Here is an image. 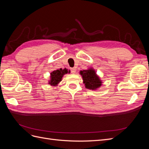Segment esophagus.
I'll list each match as a JSON object with an SVG mask.
<instances>
[{"label": "esophagus", "instance_id": "esophagus-1", "mask_svg": "<svg viewBox=\"0 0 149 149\" xmlns=\"http://www.w3.org/2000/svg\"><path fill=\"white\" fill-rule=\"evenodd\" d=\"M71 73H73V74H74L76 73V69L74 68H71Z\"/></svg>", "mask_w": 149, "mask_h": 149}]
</instances>
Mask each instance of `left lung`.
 <instances>
[{"mask_svg": "<svg viewBox=\"0 0 149 149\" xmlns=\"http://www.w3.org/2000/svg\"><path fill=\"white\" fill-rule=\"evenodd\" d=\"M79 73L82 76L83 83L84 84L86 88L96 90L102 86V81L96 74L95 70L92 68H90L88 70L80 71Z\"/></svg>", "mask_w": 149, "mask_h": 149, "instance_id": "obj_1", "label": "left lung"}]
</instances>
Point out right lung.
Masks as SVG:
<instances>
[{
    "label": "right lung",
    "instance_id": "1",
    "mask_svg": "<svg viewBox=\"0 0 149 149\" xmlns=\"http://www.w3.org/2000/svg\"><path fill=\"white\" fill-rule=\"evenodd\" d=\"M70 70H68V69H59L56 70L52 71L50 73V79L49 80L48 84H50L51 86H56L61 81L63 76L65 74L70 73Z\"/></svg>",
    "mask_w": 149,
    "mask_h": 149
}]
</instances>
